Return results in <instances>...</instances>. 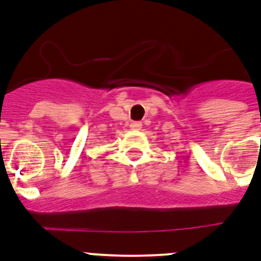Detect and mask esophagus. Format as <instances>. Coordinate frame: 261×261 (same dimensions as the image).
Here are the masks:
<instances>
[{
  "label": "esophagus",
  "instance_id": "obj_1",
  "mask_svg": "<svg viewBox=\"0 0 261 261\" xmlns=\"http://www.w3.org/2000/svg\"><path fill=\"white\" fill-rule=\"evenodd\" d=\"M130 128H131V130H134V131L141 130L142 123H141V122H133V123L130 124Z\"/></svg>",
  "mask_w": 261,
  "mask_h": 261
}]
</instances>
